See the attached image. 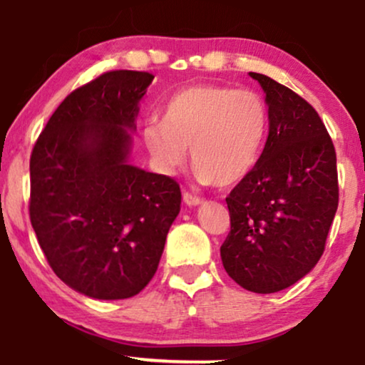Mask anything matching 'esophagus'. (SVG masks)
<instances>
[{"instance_id":"1","label":"esophagus","mask_w":365,"mask_h":365,"mask_svg":"<svg viewBox=\"0 0 365 365\" xmlns=\"http://www.w3.org/2000/svg\"><path fill=\"white\" fill-rule=\"evenodd\" d=\"M183 200H185L187 206H199V204L202 202V199H200V197L190 194V192H183Z\"/></svg>"}]
</instances>
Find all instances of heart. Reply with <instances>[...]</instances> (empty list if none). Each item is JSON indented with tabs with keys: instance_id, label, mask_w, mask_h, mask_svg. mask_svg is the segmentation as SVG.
I'll list each match as a JSON object with an SVG mask.
<instances>
[{
	"instance_id": "heart-1",
	"label": "heart",
	"mask_w": 365,
	"mask_h": 365,
	"mask_svg": "<svg viewBox=\"0 0 365 365\" xmlns=\"http://www.w3.org/2000/svg\"><path fill=\"white\" fill-rule=\"evenodd\" d=\"M267 130L269 111L259 92L197 83L175 92L161 123H149L142 137L161 173H177L190 148L197 178L228 187L252 171Z\"/></svg>"
}]
</instances>
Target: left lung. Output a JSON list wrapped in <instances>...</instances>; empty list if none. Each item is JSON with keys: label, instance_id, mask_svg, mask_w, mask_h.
<instances>
[{"label": "left lung", "instance_id": "obj_1", "mask_svg": "<svg viewBox=\"0 0 365 365\" xmlns=\"http://www.w3.org/2000/svg\"><path fill=\"white\" fill-rule=\"evenodd\" d=\"M266 92L269 135L261 158L226 197V273L242 288L274 293L316 266L338 209L336 153L317 111L297 92L250 72Z\"/></svg>", "mask_w": 365, "mask_h": 365}]
</instances>
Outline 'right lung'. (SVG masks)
<instances>
[{"label": "right lung", "mask_w": 365, "mask_h": 365, "mask_svg": "<svg viewBox=\"0 0 365 365\" xmlns=\"http://www.w3.org/2000/svg\"><path fill=\"white\" fill-rule=\"evenodd\" d=\"M154 75L113 70L70 92L31 154L29 215L54 274L73 290L120 300L158 269L182 192L128 165L130 133Z\"/></svg>", "instance_id": "add662e5"}]
</instances>
